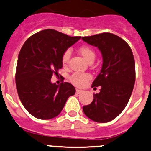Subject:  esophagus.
I'll list each match as a JSON object with an SVG mask.
<instances>
[{
    "label": "esophagus",
    "mask_w": 151,
    "mask_h": 151,
    "mask_svg": "<svg viewBox=\"0 0 151 151\" xmlns=\"http://www.w3.org/2000/svg\"><path fill=\"white\" fill-rule=\"evenodd\" d=\"M82 92V90H80V89H76V93H77V94H80V93H81Z\"/></svg>",
    "instance_id": "34e87169"
}]
</instances>
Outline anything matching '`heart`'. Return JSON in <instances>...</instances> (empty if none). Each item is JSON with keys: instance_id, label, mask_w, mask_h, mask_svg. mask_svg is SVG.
<instances>
[{"instance_id": "obj_1", "label": "heart", "mask_w": 151, "mask_h": 151, "mask_svg": "<svg viewBox=\"0 0 151 151\" xmlns=\"http://www.w3.org/2000/svg\"><path fill=\"white\" fill-rule=\"evenodd\" d=\"M80 54L83 56V58L88 61L89 63L92 62L94 61L96 58V52L94 51L92 47L84 45L80 47L79 49ZM71 56V50L69 49L65 50L64 53H63L62 57H61V61H62L63 65H66L69 63V58ZM91 78V76L87 73H80L75 72L71 74V76L69 78V80L73 85L77 87H82L85 85L88 82V81Z\"/></svg>"}]
</instances>
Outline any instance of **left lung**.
I'll return each mask as SVG.
<instances>
[{
    "instance_id": "8db88e82",
    "label": "left lung",
    "mask_w": 151,
    "mask_h": 151,
    "mask_svg": "<svg viewBox=\"0 0 151 151\" xmlns=\"http://www.w3.org/2000/svg\"><path fill=\"white\" fill-rule=\"evenodd\" d=\"M82 39L98 47L103 56L102 69L92 84V88L101 87L100 93L93 94V102L84 106L83 111L93 121L110 122L122 113L132 93L135 82L133 53L127 42L111 33Z\"/></svg>"
}]
</instances>
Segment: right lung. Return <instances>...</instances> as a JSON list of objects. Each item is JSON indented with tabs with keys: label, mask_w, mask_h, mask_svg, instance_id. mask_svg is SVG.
I'll list each match as a JSON object with an SVG mask.
<instances>
[{
	"label": "right lung",
	"mask_w": 151,
	"mask_h": 151,
	"mask_svg": "<svg viewBox=\"0 0 151 151\" xmlns=\"http://www.w3.org/2000/svg\"><path fill=\"white\" fill-rule=\"evenodd\" d=\"M80 36L70 37L47 29L32 35L25 41L18 56L16 86L24 107L40 119H50L61 113L68 98L75 94L69 82L51 83L63 66L61 57Z\"/></svg>",
	"instance_id": "add662e5"
}]
</instances>
